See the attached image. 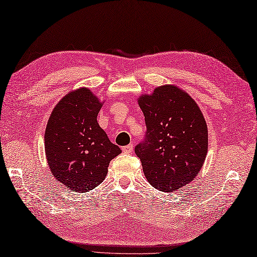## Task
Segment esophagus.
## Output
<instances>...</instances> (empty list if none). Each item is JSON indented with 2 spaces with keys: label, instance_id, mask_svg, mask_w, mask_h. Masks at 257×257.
Returning <instances> with one entry per match:
<instances>
[{
  "label": "esophagus",
  "instance_id": "esophagus-1",
  "mask_svg": "<svg viewBox=\"0 0 257 257\" xmlns=\"http://www.w3.org/2000/svg\"><path fill=\"white\" fill-rule=\"evenodd\" d=\"M122 150H123V152H125V154H132L134 150V146H133V144L124 146V147H122Z\"/></svg>",
  "mask_w": 257,
  "mask_h": 257
}]
</instances>
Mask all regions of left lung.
Returning a JSON list of instances; mask_svg holds the SVG:
<instances>
[{"mask_svg":"<svg viewBox=\"0 0 257 257\" xmlns=\"http://www.w3.org/2000/svg\"><path fill=\"white\" fill-rule=\"evenodd\" d=\"M147 126L135 147L143 171L156 189L173 191L195 179L207 154L204 116L192 97L176 85L158 86L137 99Z\"/></svg>","mask_w":257,"mask_h":257,"instance_id":"obj_1","label":"left lung"}]
</instances>
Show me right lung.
I'll list each match as a JSON object with an SVG mask.
<instances>
[{
    "label": "right lung",
    "mask_w": 257,
    "mask_h": 257,
    "mask_svg": "<svg viewBox=\"0 0 257 257\" xmlns=\"http://www.w3.org/2000/svg\"><path fill=\"white\" fill-rule=\"evenodd\" d=\"M102 105L89 88L73 89L56 103L47 122V165L55 179L75 192L100 185L110 161L122 152L97 122Z\"/></svg>",
    "instance_id": "right-lung-1"
}]
</instances>
